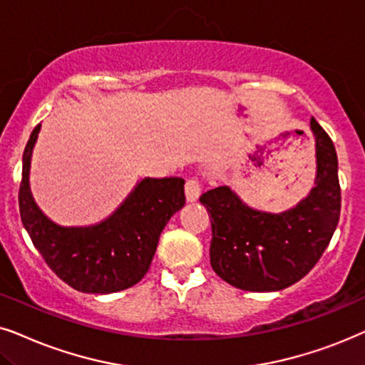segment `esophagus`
<instances>
[{
  "instance_id": "esophagus-1",
  "label": "esophagus",
  "mask_w": 365,
  "mask_h": 365,
  "mask_svg": "<svg viewBox=\"0 0 365 365\" xmlns=\"http://www.w3.org/2000/svg\"><path fill=\"white\" fill-rule=\"evenodd\" d=\"M202 185L197 178H188L185 183V195L188 202H195L198 197H200Z\"/></svg>"
}]
</instances>
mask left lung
<instances>
[{
    "mask_svg": "<svg viewBox=\"0 0 365 365\" xmlns=\"http://www.w3.org/2000/svg\"><path fill=\"white\" fill-rule=\"evenodd\" d=\"M315 187L280 213L255 210L223 185L200 197L212 222L210 264L233 287L275 292L299 282L317 264L341 215L337 153L315 118Z\"/></svg>",
    "mask_w": 365,
    "mask_h": 365,
    "instance_id": "1",
    "label": "left lung"
}]
</instances>
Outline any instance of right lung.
Here are the masks:
<instances>
[{
    "instance_id": "1",
    "label": "right lung",
    "mask_w": 365,
    "mask_h": 365,
    "mask_svg": "<svg viewBox=\"0 0 365 365\" xmlns=\"http://www.w3.org/2000/svg\"><path fill=\"white\" fill-rule=\"evenodd\" d=\"M41 125L23 153L19 213L28 235L48 267L70 287L85 294H113L143 279L160 233L185 205V180L143 178L108 218L90 227H61L36 205L30 190L31 155Z\"/></svg>"
}]
</instances>
